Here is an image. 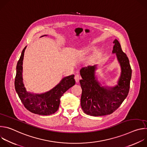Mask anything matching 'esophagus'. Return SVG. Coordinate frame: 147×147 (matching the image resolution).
<instances>
[{"label": "esophagus", "mask_w": 147, "mask_h": 147, "mask_svg": "<svg viewBox=\"0 0 147 147\" xmlns=\"http://www.w3.org/2000/svg\"><path fill=\"white\" fill-rule=\"evenodd\" d=\"M74 78H75V80H76V82H78V81H79V80H80V79L81 78V76L79 75V74H76L75 75V77H74Z\"/></svg>", "instance_id": "esophagus-1"}]
</instances>
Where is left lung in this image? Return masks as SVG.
<instances>
[{
  "label": "left lung",
  "mask_w": 147,
  "mask_h": 147,
  "mask_svg": "<svg viewBox=\"0 0 147 147\" xmlns=\"http://www.w3.org/2000/svg\"><path fill=\"white\" fill-rule=\"evenodd\" d=\"M113 53H116L121 69L118 85L111 90L100 87L95 80V66L84 67L80 70L82 80H80L82 94L81 106L85 113L100 116L110 115L121 105L128 95L131 78V69L129 60L121 49L119 41L113 42Z\"/></svg>",
  "instance_id": "left-lung-1"
}]
</instances>
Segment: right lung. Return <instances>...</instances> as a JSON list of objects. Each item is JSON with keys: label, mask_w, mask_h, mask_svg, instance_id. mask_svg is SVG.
<instances>
[{"label": "right lung", "mask_w": 147, "mask_h": 147, "mask_svg": "<svg viewBox=\"0 0 147 147\" xmlns=\"http://www.w3.org/2000/svg\"><path fill=\"white\" fill-rule=\"evenodd\" d=\"M26 47L23 49L17 62L14 81L16 91L24 107L31 112L40 115L53 114L59 109L63 94L75 84L74 76L73 74L64 77L55 87L45 94L37 95L27 92L22 77L23 61Z\"/></svg>", "instance_id": "add662e5"}]
</instances>
